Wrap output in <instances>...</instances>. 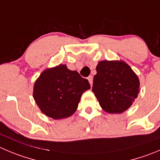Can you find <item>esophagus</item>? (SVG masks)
Segmentation results:
<instances>
[{"instance_id": "obj_1", "label": "esophagus", "mask_w": 160, "mask_h": 160, "mask_svg": "<svg viewBox=\"0 0 160 160\" xmlns=\"http://www.w3.org/2000/svg\"><path fill=\"white\" fill-rule=\"evenodd\" d=\"M88 80H89V84H90V86H92V82H93V78H92V76H89V77H88Z\"/></svg>"}]
</instances>
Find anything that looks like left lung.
Wrapping results in <instances>:
<instances>
[{
  "label": "left lung",
  "mask_w": 160,
  "mask_h": 160,
  "mask_svg": "<svg viewBox=\"0 0 160 160\" xmlns=\"http://www.w3.org/2000/svg\"><path fill=\"white\" fill-rule=\"evenodd\" d=\"M96 69L92 90L102 109L111 114L127 111L140 92L138 75L122 60H102Z\"/></svg>",
  "instance_id": "1"
}]
</instances>
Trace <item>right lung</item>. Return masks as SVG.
<instances>
[{"instance_id": "right-lung-1", "label": "right lung", "mask_w": 160, "mask_h": 160, "mask_svg": "<svg viewBox=\"0 0 160 160\" xmlns=\"http://www.w3.org/2000/svg\"><path fill=\"white\" fill-rule=\"evenodd\" d=\"M89 89L87 79L60 64L42 71L33 85V97L42 113L61 119L75 112L82 95Z\"/></svg>"}]
</instances>
